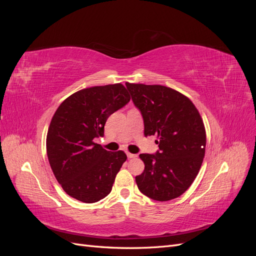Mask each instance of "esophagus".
Masks as SVG:
<instances>
[{"label": "esophagus", "mask_w": 256, "mask_h": 256, "mask_svg": "<svg viewBox=\"0 0 256 256\" xmlns=\"http://www.w3.org/2000/svg\"><path fill=\"white\" fill-rule=\"evenodd\" d=\"M127 157H128L129 159H131V158H136V154H131V152H127Z\"/></svg>", "instance_id": "1"}]
</instances>
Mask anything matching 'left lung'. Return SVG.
Returning a JSON list of instances; mask_svg holds the SVG:
<instances>
[{"label": "left lung", "instance_id": "1", "mask_svg": "<svg viewBox=\"0 0 256 256\" xmlns=\"http://www.w3.org/2000/svg\"><path fill=\"white\" fill-rule=\"evenodd\" d=\"M144 122V136L157 134L159 150L141 154L145 168L136 176L138 188L150 198L166 202L180 196L200 171L206 132L191 100L164 85L126 83Z\"/></svg>", "mask_w": 256, "mask_h": 256}]
</instances>
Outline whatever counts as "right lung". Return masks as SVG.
Here are the masks:
<instances>
[{"label":"right lung","mask_w":256,"mask_h":256,"mask_svg":"<svg viewBox=\"0 0 256 256\" xmlns=\"http://www.w3.org/2000/svg\"><path fill=\"white\" fill-rule=\"evenodd\" d=\"M130 102L120 83L84 88L66 98L51 120L47 134L50 166L62 188L83 203H95L112 190L127 156L94 142L104 136L108 118Z\"/></svg>","instance_id":"add662e5"}]
</instances>
